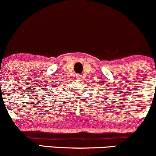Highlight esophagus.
<instances>
[{
    "label": "esophagus",
    "mask_w": 156,
    "mask_h": 156,
    "mask_svg": "<svg viewBox=\"0 0 156 156\" xmlns=\"http://www.w3.org/2000/svg\"><path fill=\"white\" fill-rule=\"evenodd\" d=\"M81 78V77H80V76H77V78H78V79H79V78Z\"/></svg>",
    "instance_id": "34e87169"
}]
</instances>
